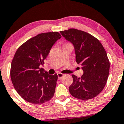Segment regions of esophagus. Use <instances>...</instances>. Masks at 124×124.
<instances>
[{
    "label": "esophagus",
    "instance_id": "34e87169",
    "mask_svg": "<svg viewBox=\"0 0 124 124\" xmlns=\"http://www.w3.org/2000/svg\"><path fill=\"white\" fill-rule=\"evenodd\" d=\"M57 75H58V79H62V78H63L64 76H65V74H63L61 73H58Z\"/></svg>",
    "mask_w": 124,
    "mask_h": 124
}]
</instances>
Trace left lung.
Returning a JSON list of instances; mask_svg holds the SVG:
<instances>
[{
    "mask_svg": "<svg viewBox=\"0 0 124 124\" xmlns=\"http://www.w3.org/2000/svg\"><path fill=\"white\" fill-rule=\"evenodd\" d=\"M60 32L73 44L76 62L84 70L80 78L72 75L70 93L82 100L94 98L104 89L109 76L110 62L105 50L98 39L84 31L69 29Z\"/></svg>",
    "mask_w": 124,
    "mask_h": 124,
    "instance_id": "1",
    "label": "left lung"
}]
</instances>
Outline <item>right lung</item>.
I'll return each instance as SVG.
<instances>
[{"label":"right lung","instance_id":"obj_1","mask_svg":"<svg viewBox=\"0 0 124 124\" xmlns=\"http://www.w3.org/2000/svg\"><path fill=\"white\" fill-rule=\"evenodd\" d=\"M61 38L58 32L39 34L16 50L11 66V79L14 88L25 101L42 104L54 96L57 74H48L39 66L45 63L53 45Z\"/></svg>","mask_w":124,"mask_h":124}]
</instances>
